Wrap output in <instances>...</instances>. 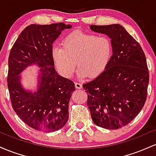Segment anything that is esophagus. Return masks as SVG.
I'll return each instance as SVG.
<instances>
[{"instance_id": "obj_1", "label": "esophagus", "mask_w": 156, "mask_h": 156, "mask_svg": "<svg viewBox=\"0 0 156 156\" xmlns=\"http://www.w3.org/2000/svg\"><path fill=\"white\" fill-rule=\"evenodd\" d=\"M75 86H76V89L82 88V84L80 82H75Z\"/></svg>"}]
</instances>
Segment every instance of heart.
<instances>
[{"label": "heart", "instance_id": "obj_1", "mask_svg": "<svg viewBox=\"0 0 156 156\" xmlns=\"http://www.w3.org/2000/svg\"><path fill=\"white\" fill-rule=\"evenodd\" d=\"M112 55V44L105 36L76 31L68 35L62 47H54L52 56L59 72L65 77L74 73L76 63L78 76L96 77L107 67Z\"/></svg>", "mask_w": 156, "mask_h": 156}]
</instances>
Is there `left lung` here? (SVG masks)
I'll return each mask as SVG.
<instances>
[{
    "label": "left lung",
    "mask_w": 156,
    "mask_h": 156,
    "mask_svg": "<svg viewBox=\"0 0 156 156\" xmlns=\"http://www.w3.org/2000/svg\"><path fill=\"white\" fill-rule=\"evenodd\" d=\"M91 30L108 36L112 55L103 73L83 84L88 92L87 105L94 123L116 130L130 123L145 103L149 71L142 48L119 24L90 26Z\"/></svg>",
    "instance_id": "obj_1"
}]
</instances>
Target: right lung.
<instances>
[{
  "mask_svg": "<svg viewBox=\"0 0 156 156\" xmlns=\"http://www.w3.org/2000/svg\"><path fill=\"white\" fill-rule=\"evenodd\" d=\"M71 27L63 23L30 25L19 35L9 55L7 85L12 108L26 125L39 131L59 130L69 119L68 104L76 87L73 80L56 73L52 51L62 31ZM31 64L41 67L34 93L23 88L19 76Z\"/></svg>",
  "mask_w": 156,
  "mask_h": 156,
  "instance_id": "obj_1",
  "label": "right lung"
}]
</instances>
